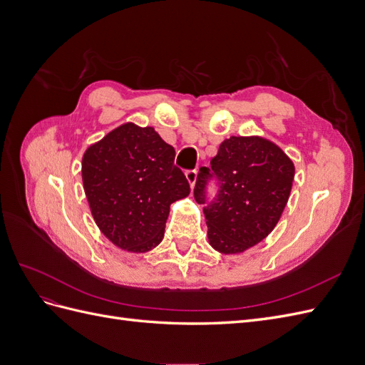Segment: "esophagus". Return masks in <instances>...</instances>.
I'll return each instance as SVG.
<instances>
[{
  "instance_id": "esophagus-1",
  "label": "esophagus",
  "mask_w": 365,
  "mask_h": 365,
  "mask_svg": "<svg viewBox=\"0 0 365 365\" xmlns=\"http://www.w3.org/2000/svg\"><path fill=\"white\" fill-rule=\"evenodd\" d=\"M185 178H187V181H189L190 187L193 189L195 184H196V178H197V172L196 170H187L185 172Z\"/></svg>"
}]
</instances>
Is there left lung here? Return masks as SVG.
Here are the masks:
<instances>
[{
    "mask_svg": "<svg viewBox=\"0 0 365 365\" xmlns=\"http://www.w3.org/2000/svg\"><path fill=\"white\" fill-rule=\"evenodd\" d=\"M212 169L201 168L195 200L205 202L207 180L216 176L219 193L204 208L208 244L222 254H240L267 237L288 204L295 168L271 140L250 135L220 143Z\"/></svg>",
    "mask_w": 365,
    "mask_h": 365,
    "instance_id": "obj_1",
    "label": "left lung"
}]
</instances>
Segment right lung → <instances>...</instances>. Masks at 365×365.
Listing matches in <instances>:
<instances>
[{
	"label": "right lung",
	"mask_w": 365,
	"mask_h": 365,
	"mask_svg": "<svg viewBox=\"0 0 365 365\" xmlns=\"http://www.w3.org/2000/svg\"><path fill=\"white\" fill-rule=\"evenodd\" d=\"M173 160L175 149L155 129L132 121L85 150L82 182L88 205L98 230L117 248L138 254L160 245L170 204L190 193Z\"/></svg>",
	"instance_id": "right-lung-1"
}]
</instances>
